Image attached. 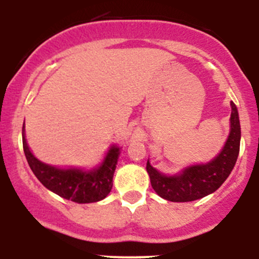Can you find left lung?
<instances>
[{
    "label": "left lung",
    "mask_w": 259,
    "mask_h": 259,
    "mask_svg": "<svg viewBox=\"0 0 259 259\" xmlns=\"http://www.w3.org/2000/svg\"><path fill=\"white\" fill-rule=\"evenodd\" d=\"M231 133L221 154L208 164L193 165L179 176L166 177L146 163L153 189L161 198L170 202H192L215 192L229 177L236 165L241 143V124L237 106L232 101Z\"/></svg>",
    "instance_id": "8db88e82"
}]
</instances>
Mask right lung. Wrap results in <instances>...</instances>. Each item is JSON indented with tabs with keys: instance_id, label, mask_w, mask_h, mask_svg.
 <instances>
[{
	"instance_id": "right-lung-1",
	"label": "right lung",
	"mask_w": 259,
	"mask_h": 259,
	"mask_svg": "<svg viewBox=\"0 0 259 259\" xmlns=\"http://www.w3.org/2000/svg\"><path fill=\"white\" fill-rule=\"evenodd\" d=\"M22 144L31 170L51 192L65 199L76 203H94L104 199L113 188V177L116 168L120 148L113 146L104 163L98 169L82 171L79 169H57L41 163L32 155L26 143L22 127Z\"/></svg>"
}]
</instances>
